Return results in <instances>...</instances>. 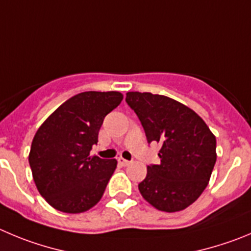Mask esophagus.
Returning a JSON list of instances; mask_svg holds the SVG:
<instances>
[{"label":"esophagus","instance_id":"1","mask_svg":"<svg viewBox=\"0 0 251 251\" xmlns=\"http://www.w3.org/2000/svg\"><path fill=\"white\" fill-rule=\"evenodd\" d=\"M118 162L120 163L121 166H124V167H126V166H128V165H130V163H131V161H127V160H125V158H123V157H119Z\"/></svg>","mask_w":251,"mask_h":251}]
</instances>
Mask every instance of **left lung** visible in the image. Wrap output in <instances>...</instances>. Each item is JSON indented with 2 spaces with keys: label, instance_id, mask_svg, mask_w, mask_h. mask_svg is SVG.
Listing matches in <instances>:
<instances>
[{
  "label": "left lung",
  "instance_id": "obj_1",
  "mask_svg": "<svg viewBox=\"0 0 251 251\" xmlns=\"http://www.w3.org/2000/svg\"><path fill=\"white\" fill-rule=\"evenodd\" d=\"M126 102L141 121L149 144L161 145V163L147 166L140 193L158 210L186 209L208 186L217 161L215 136L200 115L165 95L130 91Z\"/></svg>",
  "mask_w": 251,
  "mask_h": 251
}]
</instances>
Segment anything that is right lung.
<instances>
[{
  "label": "right lung",
  "instance_id": "add662e5",
  "mask_svg": "<svg viewBox=\"0 0 251 251\" xmlns=\"http://www.w3.org/2000/svg\"><path fill=\"white\" fill-rule=\"evenodd\" d=\"M119 91H84L63 102L36 132L29 152L37 189L53 208L83 213L101 200L118 161L90 156Z\"/></svg>",
  "mask_w": 251,
  "mask_h": 251
}]
</instances>
